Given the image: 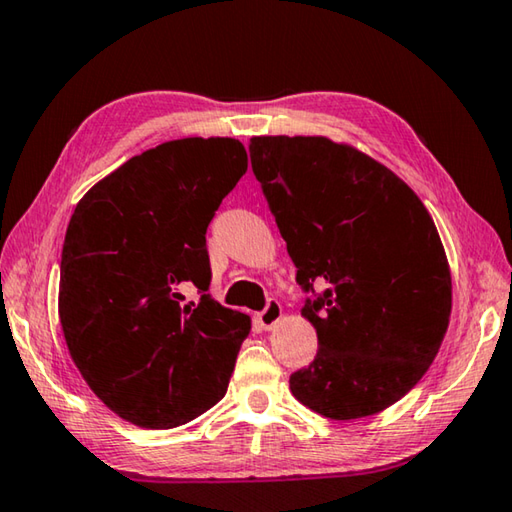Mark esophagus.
<instances>
[{"mask_svg": "<svg viewBox=\"0 0 512 512\" xmlns=\"http://www.w3.org/2000/svg\"><path fill=\"white\" fill-rule=\"evenodd\" d=\"M281 317H283L281 303L272 299V301H267V306H265L263 312H258L256 321H258V324H261L265 330H270V328H274L276 324H279Z\"/></svg>", "mask_w": 512, "mask_h": 512, "instance_id": "esophagus-1", "label": "esophagus"}]
</instances>
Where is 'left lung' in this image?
<instances>
[{"instance_id":"obj_1","label":"left lung","mask_w":512,"mask_h":512,"mask_svg":"<svg viewBox=\"0 0 512 512\" xmlns=\"http://www.w3.org/2000/svg\"><path fill=\"white\" fill-rule=\"evenodd\" d=\"M303 290L319 351L290 375L301 405L330 420L380 414L416 387L450 326L452 276L420 197L380 161L328 137H251Z\"/></svg>"}]
</instances>
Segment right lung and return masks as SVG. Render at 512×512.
Segmentation results:
<instances>
[{"label":"right lung","mask_w":512,"mask_h":512,"mask_svg":"<svg viewBox=\"0 0 512 512\" xmlns=\"http://www.w3.org/2000/svg\"><path fill=\"white\" fill-rule=\"evenodd\" d=\"M247 170L238 139L166 141L125 161L76 204L60 261L69 355L107 409L146 429L204 414L227 393L251 319L206 292V227Z\"/></svg>","instance_id":"add662e5"}]
</instances>
